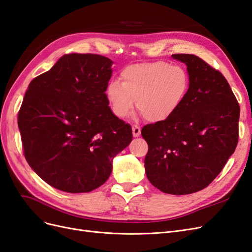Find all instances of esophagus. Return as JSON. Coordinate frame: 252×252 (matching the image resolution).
<instances>
[{
  "instance_id": "obj_1",
  "label": "esophagus",
  "mask_w": 252,
  "mask_h": 252,
  "mask_svg": "<svg viewBox=\"0 0 252 252\" xmlns=\"http://www.w3.org/2000/svg\"><path fill=\"white\" fill-rule=\"evenodd\" d=\"M132 129H133V136H134V137H138V136L140 135L141 128H140V126H138V125H134V126H132Z\"/></svg>"
}]
</instances>
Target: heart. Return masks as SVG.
<instances>
[{
  "instance_id": "1",
  "label": "heart",
  "mask_w": 252,
  "mask_h": 252,
  "mask_svg": "<svg viewBox=\"0 0 252 252\" xmlns=\"http://www.w3.org/2000/svg\"><path fill=\"white\" fill-rule=\"evenodd\" d=\"M123 83L112 80L105 94L114 114L124 118L134 108L156 123L172 116L180 107L189 88V74L180 64L157 61L126 67Z\"/></svg>"
}]
</instances>
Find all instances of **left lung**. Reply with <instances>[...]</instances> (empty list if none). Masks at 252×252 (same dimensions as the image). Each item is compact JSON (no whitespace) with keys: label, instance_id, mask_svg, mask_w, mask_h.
Returning a JSON list of instances; mask_svg holds the SVG:
<instances>
[{"label":"left lung","instance_id":"left-lung-1","mask_svg":"<svg viewBox=\"0 0 252 252\" xmlns=\"http://www.w3.org/2000/svg\"><path fill=\"white\" fill-rule=\"evenodd\" d=\"M172 56L188 66L189 92L172 116L142 127L144 166L161 191L189 194L207 188L237 148L240 105L220 71L197 55Z\"/></svg>","mask_w":252,"mask_h":252}]
</instances>
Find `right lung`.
I'll list each match as a JSON object with an SVG mask.
<instances>
[{
  "label": "right lung",
  "mask_w": 252,
  "mask_h": 252,
  "mask_svg": "<svg viewBox=\"0 0 252 252\" xmlns=\"http://www.w3.org/2000/svg\"><path fill=\"white\" fill-rule=\"evenodd\" d=\"M113 62L98 54L63 55L31 80L18 114L28 164L53 188L78 193L101 186L112 161L133 139L105 90Z\"/></svg>",
  "instance_id": "obj_1"
}]
</instances>
